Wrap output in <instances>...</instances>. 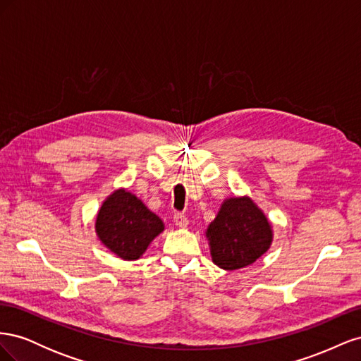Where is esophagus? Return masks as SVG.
Returning a JSON list of instances; mask_svg holds the SVG:
<instances>
[{"instance_id": "34e87169", "label": "esophagus", "mask_w": 361, "mask_h": 361, "mask_svg": "<svg viewBox=\"0 0 361 361\" xmlns=\"http://www.w3.org/2000/svg\"><path fill=\"white\" fill-rule=\"evenodd\" d=\"M174 223H176L178 227L185 228L188 226V218L185 216L182 212H178V214H174Z\"/></svg>"}]
</instances>
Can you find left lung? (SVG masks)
Here are the masks:
<instances>
[{
  "instance_id": "1",
  "label": "left lung",
  "mask_w": 361,
  "mask_h": 361,
  "mask_svg": "<svg viewBox=\"0 0 361 361\" xmlns=\"http://www.w3.org/2000/svg\"><path fill=\"white\" fill-rule=\"evenodd\" d=\"M212 262L223 269L245 268L268 251L272 226L247 195L226 199L215 220L207 226Z\"/></svg>"
}]
</instances>
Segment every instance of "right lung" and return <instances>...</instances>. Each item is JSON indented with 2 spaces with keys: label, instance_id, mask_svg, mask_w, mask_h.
<instances>
[{
  "label": "right lung",
  "instance_id": "add662e5",
  "mask_svg": "<svg viewBox=\"0 0 361 361\" xmlns=\"http://www.w3.org/2000/svg\"><path fill=\"white\" fill-rule=\"evenodd\" d=\"M94 231L101 243L116 256L137 260L164 231V223L135 194L120 188L102 203Z\"/></svg>",
  "mask_w": 361,
  "mask_h": 361
}]
</instances>
